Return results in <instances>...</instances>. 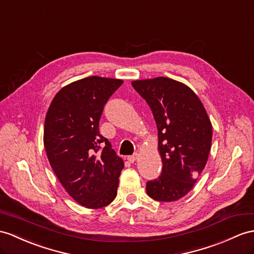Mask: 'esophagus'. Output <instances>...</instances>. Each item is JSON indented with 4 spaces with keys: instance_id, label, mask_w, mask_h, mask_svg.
<instances>
[{
    "instance_id": "esophagus-1",
    "label": "esophagus",
    "mask_w": 254,
    "mask_h": 254,
    "mask_svg": "<svg viewBox=\"0 0 254 254\" xmlns=\"http://www.w3.org/2000/svg\"><path fill=\"white\" fill-rule=\"evenodd\" d=\"M138 157H139V154H138V153H134V154H132V155L128 156V157H127V159H128L129 162H130V163H134L135 160L138 159Z\"/></svg>"
}]
</instances>
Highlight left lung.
I'll use <instances>...</instances> for the list:
<instances>
[{
  "label": "left lung",
  "mask_w": 254,
  "mask_h": 254,
  "mask_svg": "<svg viewBox=\"0 0 254 254\" xmlns=\"http://www.w3.org/2000/svg\"><path fill=\"white\" fill-rule=\"evenodd\" d=\"M131 85L152 110L163 163L160 176L147 181L146 193L157 201H176L193 189L205 168L211 122L199 98L183 83L162 76Z\"/></svg>",
  "instance_id": "obj_1"
}]
</instances>
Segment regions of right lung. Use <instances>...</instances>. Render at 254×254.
<instances>
[{
    "label": "right lung",
    "mask_w": 254,
    "mask_h": 254,
    "mask_svg": "<svg viewBox=\"0 0 254 254\" xmlns=\"http://www.w3.org/2000/svg\"><path fill=\"white\" fill-rule=\"evenodd\" d=\"M122 79L89 76L61 88L45 117L44 146L52 168L72 198L88 209L117 194L124 162L99 132L102 111Z\"/></svg>",
    "instance_id": "obj_1"
}]
</instances>
